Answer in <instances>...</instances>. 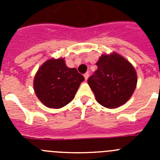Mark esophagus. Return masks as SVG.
I'll list each match as a JSON object with an SVG mask.
<instances>
[{"label": "esophagus", "mask_w": 160, "mask_h": 160, "mask_svg": "<svg viewBox=\"0 0 160 160\" xmlns=\"http://www.w3.org/2000/svg\"><path fill=\"white\" fill-rule=\"evenodd\" d=\"M84 78H85V80L87 81V79H88V78H89V73H84Z\"/></svg>", "instance_id": "obj_1"}]
</instances>
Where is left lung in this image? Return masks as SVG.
<instances>
[{"label":"left lung","mask_w":160,"mask_h":160,"mask_svg":"<svg viewBox=\"0 0 160 160\" xmlns=\"http://www.w3.org/2000/svg\"><path fill=\"white\" fill-rule=\"evenodd\" d=\"M96 65L97 70L87 82L98 102L111 109L125 104L136 87L135 68L117 53L102 54Z\"/></svg>","instance_id":"1"}]
</instances>
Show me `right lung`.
Returning a JSON list of instances; mask_svg holds the SVG:
<instances>
[{"mask_svg": "<svg viewBox=\"0 0 160 160\" xmlns=\"http://www.w3.org/2000/svg\"><path fill=\"white\" fill-rule=\"evenodd\" d=\"M84 77L63 58L49 59L37 72L33 88L37 97L49 108L58 109L73 100Z\"/></svg>", "mask_w": 160, "mask_h": 160, "instance_id": "right-lung-1", "label": "right lung"}]
</instances>
